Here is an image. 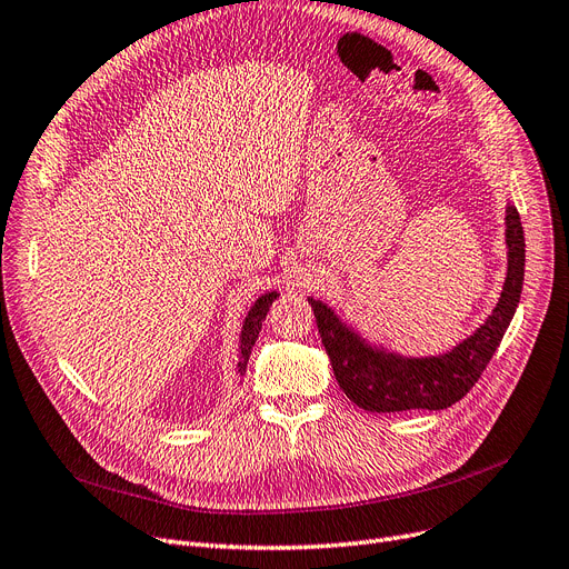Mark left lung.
<instances>
[{"mask_svg":"<svg viewBox=\"0 0 569 569\" xmlns=\"http://www.w3.org/2000/svg\"><path fill=\"white\" fill-rule=\"evenodd\" d=\"M507 278L502 293L481 327L436 357H402L385 347L370 345L327 306L310 296L321 345L333 366V375L345 396L361 410L393 415L408 410H445L461 400L489 366L491 357L517 312L523 268L526 238L517 206L507 203L505 214Z\"/></svg>","mask_w":569,"mask_h":569,"instance_id":"obj_1","label":"left lung"}]
</instances>
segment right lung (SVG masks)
Instances as JSON below:
<instances>
[{
  "mask_svg": "<svg viewBox=\"0 0 569 569\" xmlns=\"http://www.w3.org/2000/svg\"><path fill=\"white\" fill-rule=\"evenodd\" d=\"M278 291H266L263 296L254 301V306L250 308V312L246 315V321H242V329H240V338H238V375H246L248 370V361L252 355V347L259 338L261 331V323L268 315V308L273 306V301L278 299Z\"/></svg>",
  "mask_w": 569,
  "mask_h": 569,
  "instance_id": "right-lung-1",
  "label": "right lung"
}]
</instances>
